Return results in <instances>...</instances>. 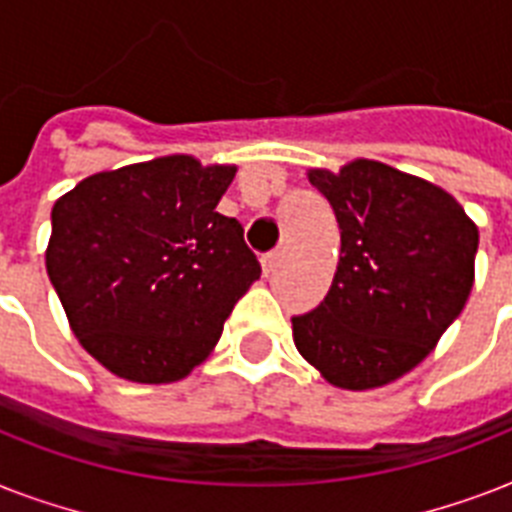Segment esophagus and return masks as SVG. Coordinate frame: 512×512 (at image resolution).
Wrapping results in <instances>:
<instances>
[{
  "label": "esophagus",
  "mask_w": 512,
  "mask_h": 512,
  "mask_svg": "<svg viewBox=\"0 0 512 512\" xmlns=\"http://www.w3.org/2000/svg\"><path fill=\"white\" fill-rule=\"evenodd\" d=\"M279 263H281V249H276V252H271V255H265L263 257V273H265V276H271V273L279 268Z\"/></svg>",
  "instance_id": "34e87169"
}]
</instances>
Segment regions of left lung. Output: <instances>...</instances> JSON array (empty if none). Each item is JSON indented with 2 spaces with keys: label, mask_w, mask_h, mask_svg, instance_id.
Listing matches in <instances>:
<instances>
[{
  "label": "left lung",
  "mask_w": 512,
  "mask_h": 512,
  "mask_svg": "<svg viewBox=\"0 0 512 512\" xmlns=\"http://www.w3.org/2000/svg\"><path fill=\"white\" fill-rule=\"evenodd\" d=\"M305 175L335 209L340 263L292 337L329 385L382 388L422 364L468 303L478 225L441 185L374 159Z\"/></svg>",
  "instance_id": "left-lung-1"
}]
</instances>
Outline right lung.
<instances>
[{
    "instance_id": "add662e5",
    "label": "right lung",
    "mask_w": 512,
    "mask_h": 512,
    "mask_svg": "<svg viewBox=\"0 0 512 512\" xmlns=\"http://www.w3.org/2000/svg\"><path fill=\"white\" fill-rule=\"evenodd\" d=\"M236 170L170 154L95 172L55 201L47 276L79 345L116 377H188L260 279L241 223L217 212Z\"/></svg>"
}]
</instances>
